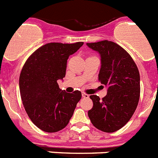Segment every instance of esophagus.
Segmentation results:
<instances>
[{
    "mask_svg": "<svg viewBox=\"0 0 158 158\" xmlns=\"http://www.w3.org/2000/svg\"><path fill=\"white\" fill-rule=\"evenodd\" d=\"M82 96H83L84 98H89V95L86 94V93H82Z\"/></svg>",
    "mask_w": 158,
    "mask_h": 158,
    "instance_id": "obj_1",
    "label": "esophagus"
}]
</instances>
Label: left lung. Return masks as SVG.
Returning a JSON list of instances; mask_svg holds the SVG:
<instances>
[{
	"label": "left lung",
	"mask_w": 158,
	"mask_h": 158,
	"mask_svg": "<svg viewBox=\"0 0 158 158\" xmlns=\"http://www.w3.org/2000/svg\"><path fill=\"white\" fill-rule=\"evenodd\" d=\"M100 54V83L107 93L100 100L91 95L93 107L88 112L95 127L111 133L121 129L131 119L140 97V75L134 60L123 47L108 40L87 43Z\"/></svg>",
	"instance_id": "1"
}]
</instances>
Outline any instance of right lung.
<instances>
[{
	"label": "right lung",
	"mask_w": 158,
	"mask_h": 158,
	"mask_svg": "<svg viewBox=\"0 0 158 158\" xmlns=\"http://www.w3.org/2000/svg\"><path fill=\"white\" fill-rule=\"evenodd\" d=\"M83 42L50 43L27 58L19 76V92L25 111L32 123L49 133L61 131L73 116L81 93L59 89L57 81L65 76L67 59Z\"/></svg>",
	"instance_id": "1"
}]
</instances>
